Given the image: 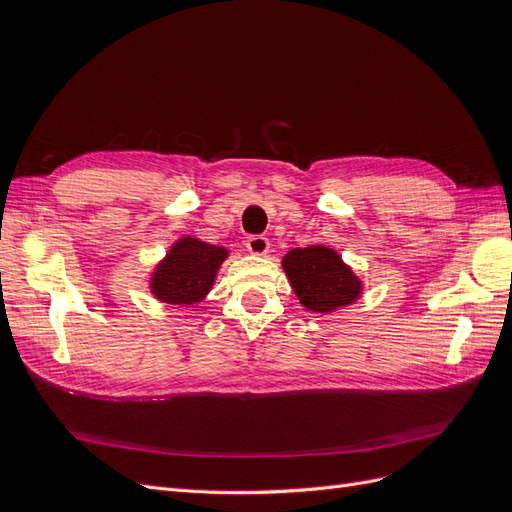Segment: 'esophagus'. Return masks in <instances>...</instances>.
<instances>
[{
    "mask_svg": "<svg viewBox=\"0 0 512 512\" xmlns=\"http://www.w3.org/2000/svg\"><path fill=\"white\" fill-rule=\"evenodd\" d=\"M247 252L254 254V256H265L269 252V239L265 235H252L247 237Z\"/></svg>",
    "mask_w": 512,
    "mask_h": 512,
    "instance_id": "1",
    "label": "esophagus"
}]
</instances>
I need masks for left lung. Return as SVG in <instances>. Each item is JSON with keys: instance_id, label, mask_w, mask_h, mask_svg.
<instances>
[{"instance_id": "left-lung-1", "label": "left lung", "mask_w": 512, "mask_h": 512, "mask_svg": "<svg viewBox=\"0 0 512 512\" xmlns=\"http://www.w3.org/2000/svg\"><path fill=\"white\" fill-rule=\"evenodd\" d=\"M282 267L299 301L312 312L329 314L361 294V282L331 247H299L284 256Z\"/></svg>"}]
</instances>
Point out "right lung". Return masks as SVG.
Returning a JSON list of instances; mask_svg holds the SVG:
<instances>
[{"label": "right lung", "mask_w": 512, "mask_h": 512, "mask_svg": "<svg viewBox=\"0 0 512 512\" xmlns=\"http://www.w3.org/2000/svg\"><path fill=\"white\" fill-rule=\"evenodd\" d=\"M226 256L224 247L183 237L153 273L151 292L170 305L198 303L211 290Z\"/></svg>", "instance_id": "right-lung-1"}]
</instances>
